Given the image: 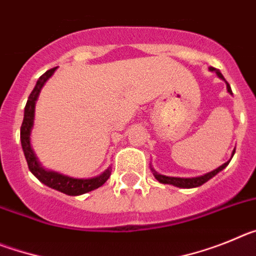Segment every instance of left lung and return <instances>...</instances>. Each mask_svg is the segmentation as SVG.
Returning <instances> with one entry per match:
<instances>
[{
	"label": "left lung",
	"instance_id": "left-lung-1",
	"mask_svg": "<svg viewBox=\"0 0 256 256\" xmlns=\"http://www.w3.org/2000/svg\"><path fill=\"white\" fill-rule=\"evenodd\" d=\"M210 70H212V72H216V76H218L219 78H222V79H223V80H224L226 84H227V91L230 92V94H232V90H230V86L228 84L227 80H226V79H224V76H222L220 72H219V70H216V69H214V68H210ZM234 152H232V158H234ZM232 158H230V159H232ZM230 160H228L227 162H224V164H223V165H220V166H219V168H216V170H212V172H210V173H206V174H204V176H200V177H195V178L166 177V176H162V174H158L155 170H154V169H152V173H154V176H155L156 180H159L160 183L173 184V186L180 187V188H194V187H198V186H201V184H204V183L208 182V180H209L210 178H212V177H214V176H216V174H218L219 172L223 170V169H224L226 166H227V165L230 164Z\"/></svg>",
	"mask_w": 256,
	"mask_h": 256
}]
</instances>
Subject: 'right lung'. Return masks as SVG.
<instances>
[{
  "instance_id": "add662e5",
  "label": "right lung",
  "mask_w": 256,
  "mask_h": 256,
  "mask_svg": "<svg viewBox=\"0 0 256 256\" xmlns=\"http://www.w3.org/2000/svg\"><path fill=\"white\" fill-rule=\"evenodd\" d=\"M55 70L56 68H52V69L47 70L44 74H42L37 80L34 90L29 94L26 108H24V119H22V128H20V141H22V151H24V155H26V162H28L29 170L34 174L40 182L44 183L46 186L51 187V188L64 192L66 195L78 196L86 194V192L94 191V190L102 186L104 183L108 180L110 174H112L110 168L106 169L101 176L91 178V180H76V178L62 176V174L56 173V172L46 170L38 162L37 158H36L34 152H33L30 148V141H29L32 126H33V120H34L36 101H37L38 96H40V92L42 87H44V84L47 82V79L54 74Z\"/></svg>"
}]
</instances>
